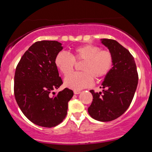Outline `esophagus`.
<instances>
[{
	"instance_id": "1",
	"label": "esophagus",
	"mask_w": 152,
	"mask_h": 152,
	"mask_svg": "<svg viewBox=\"0 0 152 152\" xmlns=\"http://www.w3.org/2000/svg\"><path fill=\"white\" fill-rule=\"evenodd\" d=\"M74 94H79L80 93H81V91H77V90H75L74 91Z\"/></svg>"
}]
</instances>
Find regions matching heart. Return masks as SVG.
Returning a JSON list of instances; mask_svg holds the SVG:
<instances>
[{
  "instance_id": "obj_1",
  "label": "heart",
  "mask_w": 152,
  "mask_h": 152,
  "mask_svg": "<svg viewBox=\"0 0 152 152\" xmlns=\"http://www.w3.org/2000/svg\"><path fill=\"white\" fill-rule=\"evenodd\" d=\"M83 60L81 66L83 72H77L67 76L64 84L74 90H81L91 86L93 78L100 79L106 76L113 66V56L109 50L91 44H85L75 48L71 56L60 52L56 56L54 64L64 76L72 71L75 61Z\"/></svg>"
}]
</instances>
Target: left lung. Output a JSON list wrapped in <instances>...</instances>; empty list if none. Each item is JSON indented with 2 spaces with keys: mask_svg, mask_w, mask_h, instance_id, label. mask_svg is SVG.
Returning <instances> with one entry per match:
<instances>
[{
  "mask_svg": "<svg viewBox=\"0 0 152 152\" xmlns=\"http://www.w3.org/2000/svg\"><path fill=\"white\" fill-rule=\"evenodd\" d=\"M113 56V67L102 82V92L91 90L93 101L88 108L92 118L110 121L121 116L129 107L138 84V73L133 56L112 39H101Z\"/></svg>",
  "mask_w": 152,
  "mask_h": 152,
  "instance_id": "8db88e82",
  "label": "left lung"
}]
</instances>
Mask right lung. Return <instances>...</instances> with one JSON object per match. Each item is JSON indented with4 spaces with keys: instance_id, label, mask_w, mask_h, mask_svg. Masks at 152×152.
I'll use <instances>...</instances> for the list:
<instances>
[{
    "instance_id": "1",
    "label": "right lung",
    "mask_w": 152,
    "mask_h": 152,
    "mask_svg": "<svg viewBox=\"0 0 152 152\" xmlns=\"http://www.w3.org/2000/svg\"><path fill=\"white\" fill-rule=\"evenodd\" d=\"M61 45L56 41H37L23 55L15 69V100L23 114L38 126L50 128L61 123L74 96L67 88L50 95L63 83L54 64Z\"/></svg>"
}]
</instances>
